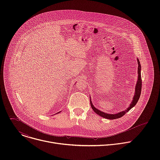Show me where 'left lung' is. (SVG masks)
I'll use <instances>...</instances> for the list:
<instances>
[{"label": "left lung", "mask_w": 160, "mask_h": 160, "mask_svg": "<svg viewBox=\"0 0 160 160\" xmlns=\"http://www.w3.org/2000/svg\"><path fill=\"white\" fill-rule=\"evenodd\" d=\"M138 65H139L138 66V82H137L135 88V95L133 98V100H132L131 104H130V106L125 111H121V112L116 113V114H108V113L102 112V111L98 109L97 108H96L94 106V105L92 104V101H91V100H90L91 107H92V109L94 111V112L98 114V115H99L101 117H103L106 119H109V120L117 119V118L122 117L123 115H125V113H127L128 111H129L130 109H131L133 106H135V104H137V102H138V101L139 99L141 93V89H142V78H141V66L139 60L138 59Z\"/></svg>", "instance_id": "8db88e82"}]
</instances>
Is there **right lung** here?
Listing matches in <instances>:
<instances>
[{
    "instance_id": "right-lung-1",
    "label": "right lung",
    "mask_w": 160,
    "mask_h": 160,
    "mask_svg": "<svg viewBox=\"0 0 160 160\" xmlns=\"http://www.w3.org/2000/svg\"><path fill=\"white\" fill-rule=\"evenodd\" d=\"M59 112H58V113H59Z\"/></svg>"
}]
</instances>
